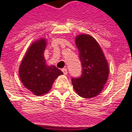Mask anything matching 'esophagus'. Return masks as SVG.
<instances>
[{"mask_svg": "<svg viewBox=\"0 0 132 132\" xmlns=\"http://www.w3.org/2000/svg\"><path fill=\"white\" fill-rule=\"evenodd\" d=\"M62 71L63 72L64 75H67V74H68V70H67V68H63V69H62Z\"/></svg>", "mask_w": 132, "mask_h": 132, "instance_id": "obj_1", "label": "esophagus"}]
</instances>
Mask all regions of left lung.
I'll return each instance as SVG.
<instances>
[{"mask_svg": "<svg viewBox=\"0 0 132 132\" xmlns=\"http://www.w3.org/2000/svg\"><path fill=\"white\" fill-rule=\"evenodd\" d=\"M81 61L80 78H72L73 88L78 95L91 98L99 95L108 80L109 66L101 47L90 35L82 34L75 37Z\"/></svg>", "mask_w": 132, "mask_h": 132, "instance_id": "8db88e82", "label": "left lung"}]
</instances>
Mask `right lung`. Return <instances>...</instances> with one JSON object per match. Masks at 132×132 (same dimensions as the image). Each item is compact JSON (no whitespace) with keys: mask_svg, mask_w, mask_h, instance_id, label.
Masks as SVG:
<instances>
[{"mask_svg":"<svg viewBox=\"0 0 132 132\" xmlns=\"http://www.w3.org/2000/svg\"><path fill=\"white\" fill-rule=\"evenodd\" d=\"M47 44L45 38L34 42L26 51L19 70L23 85L38 96L49 92L56 78L63 74L56 66L46 63L44 54Z\"/></svg>","mask_w":132,"mask_h":132,"instance_id":"1","label":"right lung"}]
</instances>
